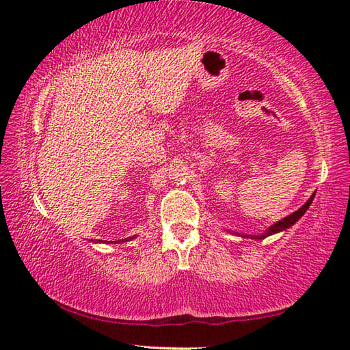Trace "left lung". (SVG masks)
Here are the masks:
<instances>
[{
  "label": "left lung",
  "instance_id": "obj_1",
  "mask_svg": "<svg viewBox=\"0 0 350 350\" xmlns=\"http://www.w3.org/2000/svg\"><path fill=\"white\" fill-rule=\"evenodd\" d=\"M313 198H315V194H312V198H310L309 200H307V202H306L303 206H301V208H299L298 211H295V213H292V215H290V216L281 219L280 222L273 224L265 233L258 234V236L254 234V236H250V238H253V239H264V238H267V236H270V234L278 233V232H281V230H286V228H288V227H292V225H293L296 221H298V219H299L301 216L304 215V213L307 211V208H309L310 204H312V200H313ZM245 238H248V236H245Z\"/></svg>",
  "mask_w": 350,
  "mask_h": 350
}]
</instances>
